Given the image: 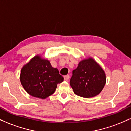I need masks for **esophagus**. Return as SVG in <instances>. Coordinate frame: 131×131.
Instances as JSON below:
<instances>
[{
  "mask_svg": "<svg viewBox=\"0 0 131 131\" xmlns=\"http://www.w3.org/2000/svg\"><path fill=\"white\" fill-rule=\"evenodd\" d=\"M64 80H66V81H67V80L69 79L70 76H69V75H66V76L64 77Z\"/></svg>",
  "mask_w": 131,
  "mask_h": 131,
  "instance_id": "esophagus-1",
  "label": "esophagus"
}]
</instances>
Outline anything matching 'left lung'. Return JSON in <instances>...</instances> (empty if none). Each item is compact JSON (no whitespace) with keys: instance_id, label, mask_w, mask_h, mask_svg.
Instances as JSON below:
<instances>
[{"instance_id":"1","label":"left lung","mask_w":131,"mask_h":131,"mask_svg":"<svg viewBox=\"0 0 131 131\" xmlns=\"http://www.w3.org/2000/svg\"><path fill=\"white\" fill-rule=\"evenodd\" d=\"M106 82L105 73L95 61L83 60L73 71L70 85L74 94L84 98L95 96L103 90Z\"/></svg>"}]
</instances>
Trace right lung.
<instances>
[{
  "label": "right lung",
  "mask_w": 131,
  "mask_h": 131,
  "mask_svg": "<svg viewBox=\"0 0 131 131\" xmlns=\"http://www.w3.org/2000/svg\"><path fill=\"white\" fill-rule=\"evenodd\" d=\"M20 80L28 94L44 99L55 92L57 84L63 82L64 78L49 61L37 55L23 67Z\"/></svg>",
  "instance_id": "right-lung-1"
}]
</instances>
